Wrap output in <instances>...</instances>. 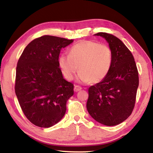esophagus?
<instances>
[{
    "instance_id": "34e87169",
    "label": "esophagus",
    "mask_w": 153,
    "mask_h": 153,
    "mask_svg": "<svg viewBox=\"0 0 153 153\" xmlns=\"http://www.w3.org/2000/svg\"><path fill=\"white\" fill-rule=\"evenodd\" d=\"M82 90V88L80 87L79 86H74V91L75 92H78V91H79V90Z\"/></svg>"
}]
</instances>
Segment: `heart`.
I'll return each instance as SVG.
<instances>
[{
	"instance_id": "1",
	"label": "heart",
	"mask_w": 153,
	"mask_h": 153,
	"mask_svg": "<svg viewBox=\"0 0 153 153\" xmlns=\"http://www.w3.org/2000/svg\"><path fill=\"white\" fill-rule=\"evenodd\" d=\"M59 65L67 80L73 79L79 69L77 81L98 83L109 73L112 53L107 45L91 40H82L69 49V55H60Z\"/></svg>"
}]
</instances>
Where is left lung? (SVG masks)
Returning <instances> with one entry per match:
<instances>
[{
    "instance_id": "8db88e82",
    "label": "left lung",
    "mask_w": 153,
    "mask_h": 153,
    "mask_svg": "<svg viewBox=\"0 0 153 153\" xmlns=\"http://www.w3.org/2000/svg\"><path fill=\"white\" fill-rule=\"evenodd\" d=\"M112 53V65L105 78L88 88L86 108L91 117L107 126L118 125L128 118L134 109L139 84L134 58L116 36L99 32Z\"/></svg>"
}]
</instances>
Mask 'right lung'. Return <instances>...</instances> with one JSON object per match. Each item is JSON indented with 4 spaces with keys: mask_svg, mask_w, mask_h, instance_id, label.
Wrapping results in <instances>:
<instances>
[{
    "mask_svg": "<svg viewBox=\"0 0 153 153\" xmlns=\"http://www.w3.org/2000/svg\"><path fill=\"white\" fill-rule=\"evenodd\" d=\"M73 42L41 36L28 44L18 61L15 94L25 117L36 126L50 128L65 114L74 85L64 79L59 56L62 48Z\"/></svg>",
    "mask_w": 153,
    "mask_h": 153,
    "instance_id": "obj_1",
    "label": "right lung"
}]
</instances>
